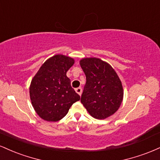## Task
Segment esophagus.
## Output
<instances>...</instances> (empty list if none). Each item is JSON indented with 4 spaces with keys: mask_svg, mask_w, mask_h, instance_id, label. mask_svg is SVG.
I'll return each instance as SVG.
<instances>
[{
    "mask_svg": "<svg viewBox=\"0 0 160 160\" xmlns=\"http://www.w3.org/2000/svg\"><path fill=\"white\" fill-rule=\"evenodd\" d=\"M75 91H76V92L78 93L79 95H81V94H82V88L81 87L77 88V89H75Z\"/></svg>",
    "mask_w": 160,
    "mask_h": 160,
    "instance_id": "obj_1",
    "label": "esophagus"
}]
</instances>
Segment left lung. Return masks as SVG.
<instances>
[{
  "instance_id": "8db88e82",
  "label": "left lung",
  "mask_w": 160,
  "mask_h": 160,
  "mask_svg": "<svg viewBox=\"0 0 160 160\" xmlns=\"http://www.w3.org/2000/svg\"><path fill=\"white\" fill-rule=\"evenodd\" d=\"M86 82L80 102L95 119H105L120 108L123 98L122 82L113 68L96 58L80 62Z\"/></svg>"
}]
</instances>
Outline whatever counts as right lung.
Here are the masks:
<instances>
[{
    "label": "right lung",
    "instance_id": "add662e5",
    "mask_svg": "<svg viewBox=\"0 0 160 160\" xmlns=\"http://www.w3.org/2000/svg\"><path fill=\"white\" fill-rule=\"evenodd\" d=\"M74 63L70 57L56 55L47 59L32 79L30 98L36 113L49 122L63 118L80 99L66 73Z\"/></svg>",
    "mask_w": 160,
    "mask_h": 160
}]
</instances>
